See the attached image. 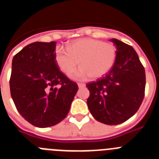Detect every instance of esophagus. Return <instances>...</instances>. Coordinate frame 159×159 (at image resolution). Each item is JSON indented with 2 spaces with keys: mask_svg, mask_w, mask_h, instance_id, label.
<instances>
[{
  "mask_svg": "<svg viewBox=\"0 0 159 159\" xmlns=\"http://www.w3.org/2000/svg\"><path fill=\"white\" fill-rule=\"evenodd\" d=\"M77 85H78V87L80 88H84V87H85V84H81V83H78V84H77Z\"/></svg>",
  "mask_w": 159,
  "mask_h": 159,
  "instance_id": "obj_1",
  "label": "esophagus"
}]
</instances>
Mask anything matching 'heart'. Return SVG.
Returning a JSON list of instances; mask_svg holds the SVG:
<instances>
[{
    "mask_svg": "<svg viewBox=\"0 0 159 159\" xmlns=\"http://www.w3.org/2000/svg\"><path fill=\"white\" fill-rule=\"evenodd\" d=\"M56 64L65 74L81 67L70 75L74 80L99 78L113 67L116 59V48L111 43L92 38H81L69 42L66 49L57 48L54 52Z\"/></svg>",
    "mask_w": 159,
    "mask_h": 159,
    "instance_id": "heart-1",
    "label": "heart"
}]
</instances>
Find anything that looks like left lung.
<instances>
[{"instance_id": "obj_1", "label": "left lung", "mask_w": 159, "mask_h": 159, "mask_svg": "<svg viewBox=\"0 0 159 159\" xmlns=\"http://www.w3.org/2000/svg\"><path fill=\"white\" fill-rule=\"evenodd\" d=\"M116 59L111 71L96 82L87 84V103L94 118L107 125L124 123L139 110L144 98L145 69L131 46L111 39Z\"/></svg>"}]
</instances>
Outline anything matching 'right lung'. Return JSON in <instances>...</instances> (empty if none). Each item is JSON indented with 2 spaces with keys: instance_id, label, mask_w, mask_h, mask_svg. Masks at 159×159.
<instances>
[{
  "instance_id": "1",
  "label": "right lung",
  "mask_w": 159,
  "mask_h": 159,
  "mask_svg": "<svg viewBox=\"0 0 159 159\" xmlns=\"http://www.w3.org/2000/svg\"><path fill=\"white\" fill-rule=\"evenodd\" d=\"M57 42H34L12 59L10 92L18 112L35 127L54 126L67 116L78 86L59 69Z\"/></svg>"
}]
</instances>
